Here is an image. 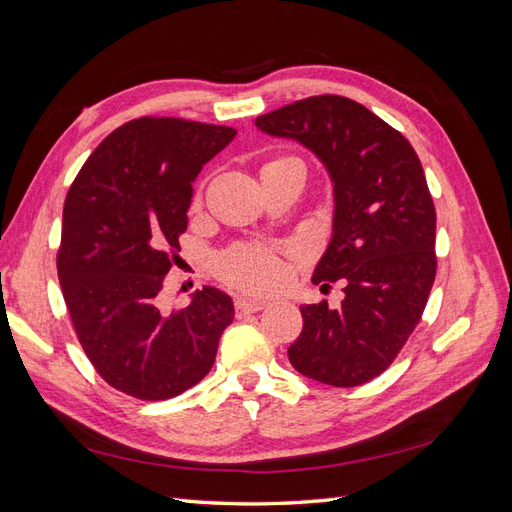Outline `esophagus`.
Listing matches in <instances>:
<instances>
[{
	"instance_id": "1",
	"label": "esophagus",
	"mask_w": 512,
	"mask_h": 512,
	"mask_svg": "<svg viewBox=\"0 0 512 512\" xmlns=\"http://www.w3.org/2000/svg\"><path fill=\"white\" fill-rule=\"evenodd\" d=\"M237 307V314H252V312H260V309L267 307V301L262 299H250V297H237L235 301Z\"/></svg>"
}]
</instances>
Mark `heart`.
Returning a JSON list of instances; mask_svg holds the SVG:
<instances>
[{
	"label": "heart",
	"instance_id": "heart-1",
	"mask_svg": "<svg viewBox=\"0 0 512 512\" xmlns=\"http://www.w3.org/2000/svg\"><path fill=\"white\" fill-rule=\"evenodd\" d=\"M220 269L226 280L250 290L269 288L282 275L280 262L262 245H241L228 252Z\"/></svg>",
	"mask_w": 512,
	"mask_h": 512
}]
</instances>
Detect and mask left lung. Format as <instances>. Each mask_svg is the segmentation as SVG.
<instances>
[{"label":"left lung","mask_w":512,"mask_h":512,"mask_svg":"<svg viewBox=\"0 0 512 512\" xmlns=\"http://www.w3.org/2000/svg\"><path fill=\"white\" fill-rule=\"evenodd\" d=\"M256 128L297 141L327 168L333 230L312 282L344 284V301L301 305L288 348L299 374L359 386L380 376L423 316L436 280V209L416 151L363 104L314 96L260 115Z\"/></svg>","instance_id":"obj_1"}]
</instances>
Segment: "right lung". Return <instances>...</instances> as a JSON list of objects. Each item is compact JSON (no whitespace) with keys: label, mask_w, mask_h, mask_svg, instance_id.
Returning a JSON list of instances; mask_svg holds the SVG:
<instances>
[{"label":"right lung","mask_w":512,"mask_h":512,"mask_svg":"<svg viewBox=\"0 0 512 512\" xmlns=\"http://www.w3.org/2000/svg\"><path fill=\"white\" fill-rule=\"evenodd\" d=\"M235 128L141 117L108 134L76 175L61 220L57 273L79 342L113 389L145 401L188 391L213 367L235 318L205 286L188 307H158L188 228L198 173Z\"/></svg>","instance_id":"add662e5"}]
</instances>
